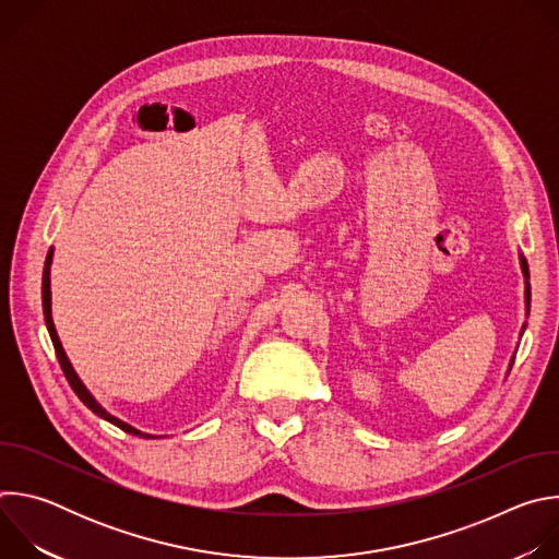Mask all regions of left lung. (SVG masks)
Instances as JSON below:
<instances>
[{
    "instance_id": "8db88e82",
    "label": "left lung",
    "mask_w": 559,
    "mask_h": 559,
    "mask_svg": "<svg viewBox=\"0 0 559 559\" xmlns=\"http://www.w3.org/2000/svg\"><path fill=\"white\" fill-rule=\"evenodd\" d=\"M520 265H522V274H524V305H526V316H528V309H531V285H528V265L524 261V257L520 254ZM526 330V325H522V332ZM515 356L511 358V365H513ZM511 365H509V371H511Z\"/></svg>"
}]
</instances>
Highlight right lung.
I'll return each mask as SVG.
<instances>
[{
  "label": "right lung",
  "mask_w": 559,
  "mask_h": 559,
  "mask_svg": "<svg viewBox=\"0 0 559 559\" xmlns=\"http://www.w3.org/2000/svg\"><path fill=\"white\" fill-rule=\"evenodd\" d=\"M50 265H52V248H50V252H48V257H46V265H44V278H41V302H44V321H46V328H48V334H50V341H52V347H55V354H57V360H59V365H61V371H63V376H66V380L70 382V386H72V391L79 395V401H82L93 414H97L99 418H104V420H108V423H112L115 427H119L121 431H126V433H130V436H139V438H158V436H152V433H143V431H139V429H134L132 425H128V423H123V420H119V418H115L112 414H108L97 401H95V395L86 389V384L82 382V378L76 376V371L72 369V365H70V360H68V356H66V352H63V347H61V341H59V336H57V330H55V323H52V309H50Z\"/></svg>",
  "instance_id": "obj_1"
}]
</instances>
